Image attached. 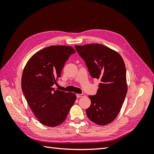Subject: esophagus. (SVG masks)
Here are the masks:
<instances>
[{
	"label": "esophagus",
	"mask_w": 154,
	"mask_h": 154,
	"mask_svg": "<svg viewBox=\"0 0 154 154\" xmlns=\"http://www.w3.org/2000/svg\"><path fill=\"white\" fill-rule=\"evenodd\" d=\"M85 95L84 94H76V97H78V98H80V97H84Z\"/></svg>",
	"instance_id": "obj_1"
}]
</instances>
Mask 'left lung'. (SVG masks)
<instances>
[{
	"label": "left lung",
	"instance_id": "left-lung-1",
	"mask_svg": "<svg viewBox=\"0 0 154 154\" xmlns=\"http://www.w3.org/2000/svg\"><path fill=\"white\" fill-rule=\"evenodd\" d=\"M93 78L100 80L96 95L89 96L91 105L87 117L99 125H106L117 117L127 92L126 67L121 55L99 44L75 45Z\"/></svg>",
	"mask_w": 154,
	"mask_h": 154
}]
</instances>
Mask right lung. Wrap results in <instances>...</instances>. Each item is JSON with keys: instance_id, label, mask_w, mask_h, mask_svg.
I'll return each instance as SVG.
<instances>
[{"instance_id": "add662e5", "label": "right lung", "mask_w": 154, "mask_h": 154, "mask_svg": "<svg viewBox=\"0 0 154 154\" xmlns=\"http://www.w3.org/2000/svg\"><path fill=\"white\" fill-rule=\"evenodd\" d=\"M73 53L71 46L51 45L32 55L23 71L21 85L26 101L36 118L48 127L62 123L76 100L74 93L53 87Z\"/></svg>"}]
</instances>
